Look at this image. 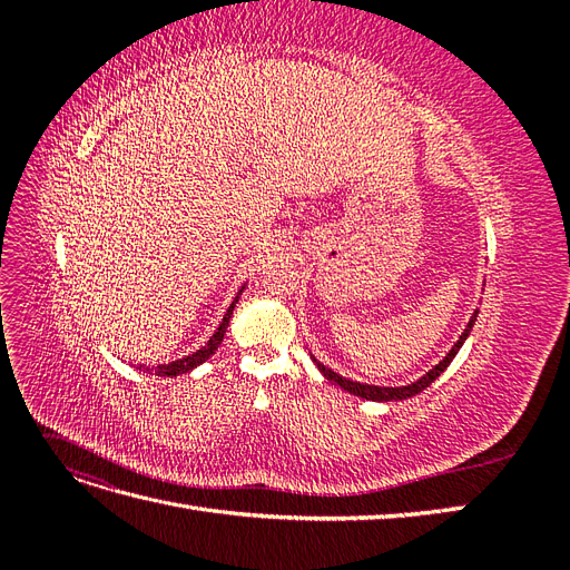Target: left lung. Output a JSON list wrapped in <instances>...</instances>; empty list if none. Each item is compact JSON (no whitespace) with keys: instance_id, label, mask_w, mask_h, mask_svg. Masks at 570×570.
<instances>
[{"instance_id":"8db88e82","label":"left lung","mask_w":570,"mask_h":570,"mask_svg":"<svg viewBox=\"0 0 570 570\" xmlns=\"http://www.w3.org/2000/svg\"><path fill=\"white\" fill-rule=\"evenodd\" d=\"M475 321H478V308L473 312V316H471V321H469V325L463 327V333L459 335V340L454 342V347L446 352V356L440 361V364H435L433 368H430L428 373H423L419 381H413V383H409V385H400V387H385V385H368V383H356V381H350V377H342L340 373H335L333 368H327L325 364H321V361L312 354V358H314V364L318 366V371L327 377V381L331 383H335L337 387H342L344 392H350V394H354V396H361V400H368V402H402V400H409V396H416L419 392H423L428 385H433L438 377H440V373H444L446 371V366L452 364L454 361V356L459 354V350H461V344L469 340V335H471V331H473V325H475Z\"/></svg>"}]
</instances>
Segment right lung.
<instances>
[{"mask_svg": "<svg viewBox=\"0 0 570 570\" xmlns=\"http://www.w3.org/2000/svg\"><path fill=\"white\" fill-rule=\"evenodd\" d=\"M245 287L247 285H243L237 289V295H235V299L230 302V306H228V312L223 314V318H220V323H218V327L214 331V335L206 340V344L204 347H199L197 352H193V354H187V356H183V358H178V361H170V364H161V366H154V368H145L147 373H154V375H170V377H176V375H183V373H189L193 368H197V366H202L206 358H209L218 347H220V342H223V335H226V331H228V323H230V316H233V308H235V304H237V299H239V295H243L245 292Z\"/></svg>", "mask_w": 570, "mask_h": 570, "instance_id": "right-lung-1", "label": "right lung"}]
</instances>
